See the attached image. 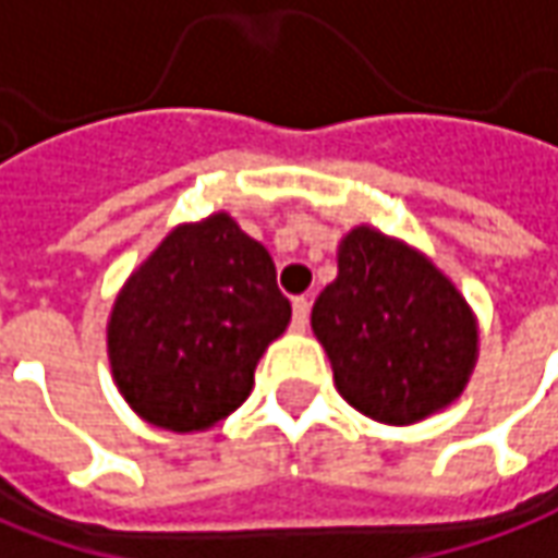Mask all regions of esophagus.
<instances>
[{
  "label": "esophagus",
  "instance_id": "1",
  "mask_svg": "<svg viewBox=\"0 0 558 558\" xmlns=\"http://www.w3.org/2000/svg\"><path fill=\"white\" fill-rule=\"evenodd\" d=\"M308 311H311L308 295H295L293 299V329L295 332H302V329L308 327Z\"/></svg>",
  "mask_w": 558,
  "mask_h": 558
}]
</instances>
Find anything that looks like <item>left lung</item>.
Wrapping results in <instances>:
<instances>
[{
	"label": "left lung",
	"instance_id": "1",
	"mask_svg": "<svg viewBox=\"0 0 558 558\" xmlns=\"http://www.w3.org/2000/svg\"><path fill=\"white\" fill-rule=\"evenodd\" d=\"M336 388L381 424H415L449 407L476 363V317L430 259L360 226L339 275L311 308Z\"/></svg>",
	"mask_w": 558,
	"mask_h": 558
}]
</instances>
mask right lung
<instances>
[{
    "instance_id": "right-lung-1",
    "label": "right lung",
    "mask_w": 558,
    "mask_h": 558,
    "mask_svg": "<svg viewBox=\"0 0 558 558\" xmlns=\"http://www.w3.org/2000/svg\"><path fill=\"white\" fill-rule=\"evenodd\" d=\"M268 250L229 214L173 229L109 317L116 385L140 418L192 434L247 400L263 351L290 324Z\"/></svg>"
}]
</instances>
